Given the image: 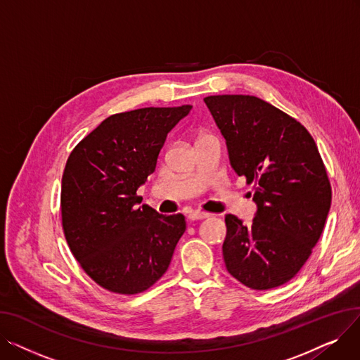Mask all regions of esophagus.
I'll list each match as a JSON object with an SVG mask.
<instances>
[{"instance_id": "esophagus-1", "label": "esophagus", "mask_w": 360, "mask_h": 360, "mask_svg": "<svg viewBox=\"0 0 360 360\" xmlns=\"http://www.w3.org/2000/svg\"><path fill=\"white\" fill-rule=\"evenodd\" d=\"M209 216H210L209 213H204V212H191L190 214H188V219H190L191 221H195V220L207 219Z\"/></svg>"}]
</instances>
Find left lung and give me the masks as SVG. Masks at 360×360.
I'll use <instances>...</instances> for the list:
<instances>
[{
  "mask_svg": "<svg viewBox=\"0 0 360 360\" xmlns=\"http://www.w3.org/2000/svg\"><path fill=\"white\" fill-rule=\"evenodd\" d=\"M239 176L252 184L255 217L226 214L228 271L254 290L293 278L312 254L331 205V185L308 129L269 102L248 94L204 98Z\"/></svg>",
  "mask_w": 360,
  "mask_h": 360,
  "instance_id": "obj_1",
  "label": "left lung"
}]
</instances>
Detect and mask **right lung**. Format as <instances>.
<instances>
[{"label": "right lung", "mask_w": 360, "mask_h": 360, "mask_svg": "<svg viewBox=\"0 0 360 360\" xmlns=\"http://www.w3.org/2000/svg\"><path fill=\"white\" fill-rule=\"evenodd\" d=\"M191 105L110 115L67 160L61 217L68 247L86 274L109 292L137 295L166 273L185 217L137 205L167 137Z\"/></svg>", "instance_id": "obj_1"}]
</instances>
